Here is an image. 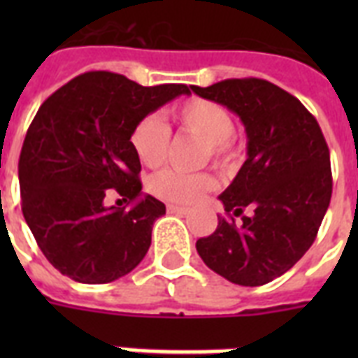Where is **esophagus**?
<instances>
[{"label": "esophagus", "mask_w": 358, "mask_h": 358, "mask_svg": "<svg viewBox=\"0 0 358 358\" xmlns=\"http://www.w3.org/2000/svg\"><path fill=\"white\" fill-rule=\"evenodd\" d=\"M169 213H180V215H187L189 213V208L185 206H176V204H167Z\"/></svg>", "instance_id": "obj_1"}]
</instances>
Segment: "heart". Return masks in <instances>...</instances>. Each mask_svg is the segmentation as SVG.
<instances>
[{"label":"heart","mask_w":358,"mask_h":358,"mask_svg":"<svg viewBox=\"0 0 358 358\" xmlns=\"http://www.w3.org/2000/svg\"><path fill=\"white\" fill-rule=\"evenodd\" d=\"M173 119L182 131L202 141V162L212 159L219 167H229L241 154V141L234 131L232 115L221 103L189 98L174 109ZM129 143L143 165L159 167L167 159L171 131L162 119L148 115L135 124ZM213 184L212 174L167 169L152 176L150 191L163 201L191 204L212 189Z\"/></svg>","instance_id":"heart-1"}]
</instances>
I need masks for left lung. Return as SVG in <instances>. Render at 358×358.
<instances>
[{
  "mask_svg": "<svg viewBox=\"0 0 358 358\" xmlns=\"http://www.w3.org/2000/svg\"><path fill=\"white\" fill-rule=\"evenodd\" d=\"M191 91L234 111L249 139L247 162L219 195L229 219L219 217L196 252L230 282H271L310 249L325 217L333 195L327 141L297 98L266 80H224Z\"/></svg>",
  "mask_w": 358,
  "mask_h": 358,
  "instance_id": "left-lung-1",
  "label": "left lung"
}]
</instances>
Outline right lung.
Wrapping results in <instances>:
<instances>
[{
    "instance_id": "obj_1",
    "label": "right lung",
    "mask_w": 358,
    "mask_h": 358,
    "mask_svg": "<svg viewBox=\"0 0 358 358\" xmlns=\"http://www.w3.org/2000/svg\"><path fill=\"white\" fill-rule=\"evenodd\" d=\"M180 94H191L189 87H143L94 70L38 108L20 152V195L25 223L57 271L76 282L106 284L145 258L165 204L143 195L129 134ZM109 194L124 206L109 207Z\"/></svg>"
}]
</instances>
